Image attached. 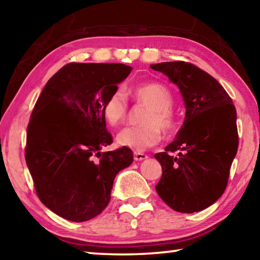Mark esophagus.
<instances>
[{
  "mask_svg": "<svg viewBox=\"0 0 260 260\" xmlns=\"http://www.w3.org/2000/svg\"><path fill=\"white\" fill-rule=\"evenodd\" d=\"M148 156L146 155V153L143 152H139V151H135L134 152V159L136 161H140V160H143V159H147Z\"/></svg>",
  "mask_w": 260,
  "mask_h": 260,
  "instance_id": "esophagus-1",
  "label": "esophagus"
}]
</instances>
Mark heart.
I'll use <instances>...</instances> for the list:
<instances>
[{
  "instance_id": "obj_1",
  "label": "heart",
  "mask_w": 260,
  "mask_h": 260,
  "mask_svg": "<svg viewBox=\"0 0 260 260\" xmlns=\"http://www.w3.org/2000/svg\"><path fill=\"white\" fill-rule=\"evenodd\" d=\"M136 103L147 107L141 126H128L119 132L117 142L119 146L133 150H146L156 146L161 140V131L165 134H173L177 128L174 113L172 111L173 99L165 86L156 82L141 83L128 90ZM101 111L105 121L117 126L125 120L128 112V103L120 89H114L101 101Z\"/></svg>"
}]
</instances>
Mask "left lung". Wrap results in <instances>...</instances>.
Wrapping results in <instances>:
<instances>
[{"instance_id": "left-lung-1", "label": "left lung", "mask_w": 260, "mask_h": 260, "mask_svg": "<svg viewBox=\"0 0 260 260\" xmlns=\"http://www.w3.org/2000/svg\"><path fill=\"white\" fill-rule=\"evenodd\" d=\"M150 68L180 88L186 104L177 139L165 151L155 153L162 171L156 191L174 211L199 212L220 199L227 187L239 147L236 109L223 87L196 65L177 60Z\"/></svg>"}]
</instances>
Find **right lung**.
<instances>
[{
	"label": "right lung",
	"instance_id": "obj_1",
	"mask_svg": "<svg viewBox=\"0 0 260 260\" xmlns=\"http://www.w3.org/2000/svg\"><path fill=\"white\" fill-rule=\"evenodd\" d=\"M119 63H69L43 88L30 114L25 159L37 195L59 217L74 222L95 218L111 199L113 180L133 162L113 142L101 101L131 73Z\"/></svg>",
	"mask_w": 260,
	"mask_h": 260
}]
</instances>
